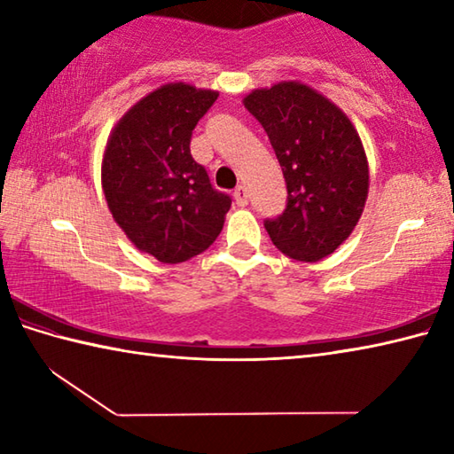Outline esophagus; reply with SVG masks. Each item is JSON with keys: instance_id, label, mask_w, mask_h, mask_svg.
<instances>
[{"instance_id": "1", "label": "esophagus", "mask_w": 454, "mask_h": 454, "mask_svg": "<svg viewBox=\"0 0 454 454\" xmlns=\"http://www.w3.org/2000/svg\"><path fill=\"white\" fill-rule=\"evenodd\" d=\"M234 200H236V204L238 206H248V190H246V186H238L236 190H234Z\"/></svg>"}]
</instances>
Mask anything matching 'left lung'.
<instances>
[{"mask_svg": "<svg viewBox=\"0 0 454 454\" xmlns=\"http://www.w3.org/2000/svg\"><path fill=\"white\" fill-rule=\"evenodd\" d=\"M244 106L262 124L286 180V208L264 228L284 254L317 262L347 240L364 210L368 164L350 120L309 86L256 90Z\"/></svg>", "mask_w": 454, "mask_h": 454, "instance_id": "left-lung-1", "label": "left lung"}]
</instances>
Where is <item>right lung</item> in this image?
<instances>
[{"label": "right lung", "instance_id": "right-lung-1", "mask_svg": "<svg viewBox=\"0 0 454 454\" xmlns=\"http://www.w3.org/2000/svg\"><path fill=\"white\" fill-rule=\"evenodd\" d=\"M216 99V91L168 83L137 102L106 145L107 208L136 248L164 264L210 248L232 204L190 153L192 132Z\"/></svg>", "mask_w": 454, "mask_h": 454}]
</instances>
